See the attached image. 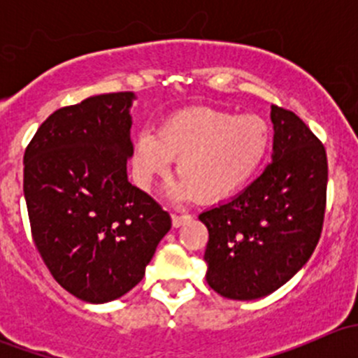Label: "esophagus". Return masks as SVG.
<instances>
[{"label": "esophagus", "instance_id": "34e87169", "mask_svg": "<svg viewBox=\"0 0 358 358\" xmlns=\"http://www.w3.org/2000/svg\"><path fill=\"white\" fill-rule=\"evenodd\" d=\"M190 220H192V216L190 215H171V222H173V227H175V229L185 225V223H189Z\"/></svg>", "mask_w": 358, "mask_h": 358}]
</instances>
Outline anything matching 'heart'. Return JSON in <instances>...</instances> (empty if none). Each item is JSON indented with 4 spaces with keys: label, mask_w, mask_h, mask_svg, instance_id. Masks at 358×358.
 Here are the masks:
<instances>
[{
    "label": "heart",
    "mask_w": 358,
    "mask_h": 358,
    "mask_svg": "<svg viewBox=\"0 0 358 358\" xmlns=\"http://www.w3.org/2000/svg\"><path fill=\"white\" fill-rule=\"evenodd\" d=\"M270 149L272 126L262 115L192 107L168 115L156 135L136 138L133 171L140 187H149L176 159L180 176L169 183V197L218 202L256 178Z\"/></svg>",
    "instance_id": "heart-1"
}]
</instances>
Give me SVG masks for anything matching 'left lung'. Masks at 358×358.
Returning a JSON list of instances; mask_svg holds the SVG:
<instances>
[{
  "instance_id": "1",
  "label": "left lung",
  "mask_w": 358,
  "mask_h": 358,
  "mask_svg": "<svg viewBox=\"0 0 358 358\" xmlns=\"http://www.w3.org/2000/svg\"><path fill=\"white\" fill-rule=\"evenodd\" d=\"M272 162L230 201L201 213L209 287L251 301L277 291L312 256L326 211V149L294 112L272 106Z\"/></svg>"
}]
</instances>
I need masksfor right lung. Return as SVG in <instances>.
<instances>
[{
	"label": "right lung",
	"mask_w": 358,
	"mask_h": 358,
	"mask_svg": "<svg viewBox=\"0 0 358 358\" xmlns=\"http://www.w3.org/2000/svg\"><path fill=\"white\" fill-rule=\"evenodd\" d=\"M133 92L55 110L24 154L32 239L53 279L86 303H107L145 275L171 218L128 182Z\"/></svg>",
	"instance_id": "right-lung-1"
}]
</instances>
